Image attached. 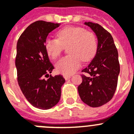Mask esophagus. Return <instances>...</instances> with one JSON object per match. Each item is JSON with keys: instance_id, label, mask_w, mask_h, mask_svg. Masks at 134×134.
<instances>
[{"instance_id": "obj_1", "label": "esophagus", "mask_w": 134, "mask_h": 134, "mask_svg": "<svg viewBox=\"0 0 134 134\" xmlns=\"http://www.w3.org/2000/svg\"><path fill=\"white\" fill-rule=\"evenodd\" d=\"M64 78L65 79V80H67L68 79H70L71 78V76L70 75H64Z\"/></svg>"}]
</instances>
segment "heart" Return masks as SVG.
I'll list each match as a JSON object with an SVG mask.
<instances>
[{"label": "heart", "instance_id": "heart-1", "mask_svg": "<svg viewBox=\"0 0 134 134\" xmlns=\"http://www.w3.org/2000/svg\"><path fill=\"white\" fill-rule=\"evenodd\" d=\"M57 39L48 38L45 41L46 52L52 59L61 54L64 46L70 44L68 52L70 55L60 59L55 64L56 70L61 74L70 75L81 65L82 60L90 61L97 50V41L93 33L86 31L80 27H65L56 34Z\"/></svg>", "mask_w": 134, "mask_h": 134}]
</instances>
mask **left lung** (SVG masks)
<instances>
[{
    "label": "left lung",
    "mask_w": 134,
    "mask_h": 134,
    "mask_svg": "<svg viewBox=\"0 0 134 134\" xmlns=\"http://www.w3.org/2000/svg\"><path fill=\"white\" fill-rule=\"evenodd\" d=\"M94 31L98 40L95 56L88 66L82 70V83L78 86L81 100L92 107L108 103L114 95L120 72L118 52L113 37L102 26L85 22Z\"/></svg>",
    "instance_id": "1"
}]
</instances>
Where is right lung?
I'll return each mask as SVG.
<instances>
[{
    "mask_svg": "<svg viewBox=\"0 0 134 134\" xmlns=\"http://www.w3.org/2000/svg\"><path fill=\"white\" fill-rule=\"evenodd\" d=\"M60 25L35 21L26 28L16 44L15 66L19 85L27 100L40 109H49L59 102L65 82L62 75H49L54 68L44 46L48 34Z\"/></svg>",
    "mask_w": 134,
    "mask_h": 134,
    "instance_id": "1",
    "label": "right lung"
}]
</instances>
